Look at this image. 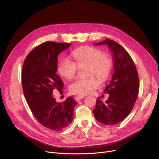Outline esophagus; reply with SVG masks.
<instances>
[{
    "label": "esophagus",
    "instance_id": "esophagus-1",
    "mask_svg": "<svg viewBox=\"0 0 159 159\" xmlns=\"http://www.w3.org/2000/svg\"><path fill=\"white\" fill-rule=\"evenodd\" d=\"M85 98V96H77L75 98V100L76 101H80L81 99H83V98Z\"/></svg>",
    "mask_w": 159,
    "mask_h": 159
}]
</instances>
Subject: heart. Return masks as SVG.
I'll list each match as a JSON object with an SVG mask.
<instances>
[{
  "label": "heart",
  "mask_w": 159,
  "mask_h": 159,
  "mask_svg": "<svg viewBox=\"0 0 159 159\" xmlns=\"http://www.w3.org/2000/svg\"><path fill=\"white\" fill-rule=\"evenodd\" d=\"M74 62L68 58H63L58 66L59 73L67 80L73 78L81 69L87 66L86 79L78 78L74 80L69 86V92L72 94L85 95L99 86V82L93 76L103 80L111 72L112 62L109 55L102 53L93 47H84L74 50L71 54Z\"/></svg>",
  "instance_id": "b5f03b06"
}]
</instances>
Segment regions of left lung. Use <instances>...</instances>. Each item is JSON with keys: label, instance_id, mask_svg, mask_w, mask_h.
I'll return each instance as SVG.
<instances>
[{"label": "left lung", "instance_id": "left-lung-1", "mask_svg": "<svg viewBox=\"0 0 159 159\" xmlns=\"http://www.w3.org/2000/svg\"><path fill=\"white\" fill-rule=\"evenodd\" d=\"M107 44L113 53L114 74L103 93L109 94L102 102L98 98L93 112L98 122L109 125L120 123L132 111L139 92L137 68L128 52L116 42L105 39L95 45Z\"/></svg>", "mask_w": 159, "mask_h": 159}]
</instances>
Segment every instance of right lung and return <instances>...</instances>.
<instances>
[{
  "label": "right lung",
  "mask_w": 159,
  "mask_h": 159,
  "mask_svg": "<svg viewBox=\"0 0 159 159\" xmlns=\"http://www.w3.org/2000/svg\"><path fill=\"white\" fill-rule=\"evenodd\" d=\"M71 43L47 41L26 56L22 70V85L28 106L38 122L52 131H61L73 120L77 102L70 96L57 103L52 94H62L63 82L56 73L57 56Z\"/></svg>",
  "instance_id": "obj_1"
}]
</instances>
